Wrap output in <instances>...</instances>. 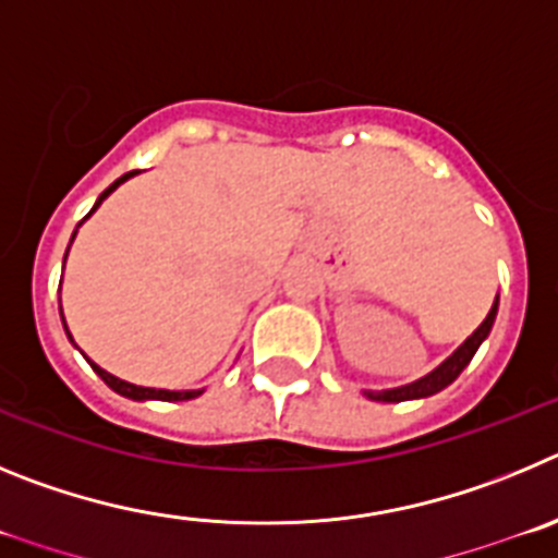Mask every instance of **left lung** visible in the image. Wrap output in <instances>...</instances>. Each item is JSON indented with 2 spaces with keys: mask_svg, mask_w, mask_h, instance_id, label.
<instances>
[{
  "mask_svg": "<svg viewBox=\"0 0 558 558\" xmlns=\"http://www.w3.org/2000/svg\"><path fill=\"white\" fill-rule=\"evenodd\" d=\"M495 314H498V300L492 303V311L486 314L484 323L478 325V330H475L470 339L461 344L459 350H456L453 355H450L445 364H439L430 375H425V378L414 380V384L409 386H400V389H389V391H366V398L373 400H380V403H400V400H416V398H430V395H436V391H441L448 384H453L456 378L461 375V369H464L470 361H473L475 350L481 348V341L489 336L492 330V323H495Z\"/></svg>",
  "mask_w": 558,
  "mask_h": 558,
  "instance_id": "1",
  "label": "left lung"
}]
</instances>
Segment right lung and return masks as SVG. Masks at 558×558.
<instances>
[{
  "label": "right lung",
  "instance_id": "1",
  "mask_svg": "<svg viewBox=\"0 0 558 558\" xmlns=\"http://www.w3.org/2000/svg\"><path fill=\"white\" fill-rule=\"evenodd\" d=\"M135 172H138V169H135ZM135 172H128V174H122V178L117 180V183H110L108 189H105L102 194H99V199H97V205H94L92 210H88V217H92L94 210L99 208V205H102V199L108 197L110 192H113V189H117L119 183H124V180L128 178H133ZM63 328H66V323H63ZM69 333V330H66ZM69 339H72V333H69ZM94 366V373L99 375V378L105 380V384L110 386V389L113 391H119V395H124V398H130V400H169V403H172V400H192V398H197V395H203V391H167V389H147V386H135V384H128V380H119L117 375H110V373H105L102 366H97V364H92Z\"/></svg>",
  "mask_w": 558,
  "mask_h": 558
}]
</instances>
